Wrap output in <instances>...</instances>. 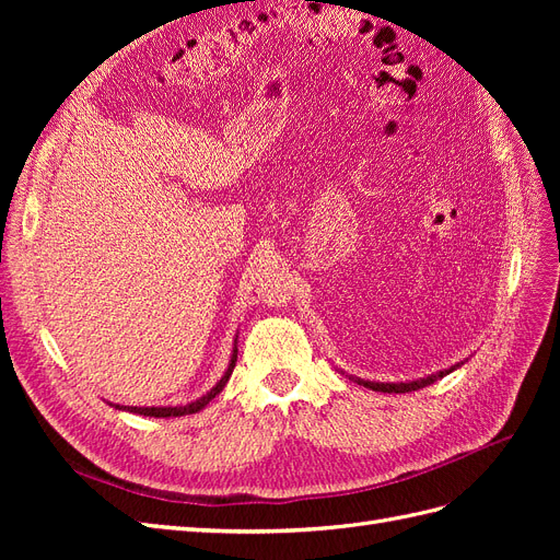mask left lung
Returning a JSON list of instances; mask_svg holds the SVG:
<instances>
[{"label":"left lung","instance_id":"left-lung-1","mask_svg":"<svg viewBox=\"0 0 560 560\" xmlns=\"http://www.w3.org/2000/svg\"><path fill=\"white\" fill-rule=\"evenodd\" d=\"M455 366H457V364H455ZM455 366H451V369H446V371H439V374H432V376H428V378L411 381V383H371V381H358V383L364 385V387H369V389H376V393H411V389H420V387H425V385H430V383H434V381H439V378H444L446 374H451V371H453Z\"/></svg>","mask_w":560,"mask_h":560}]
</instances>
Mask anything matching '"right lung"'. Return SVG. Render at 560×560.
Listing matches in <instances>:
<instances>
[{"label":"right lung","instance_id":"add662e5","mask_svg":"<svg viewBox=\"0 0 560 560\" xmlns=\"http://www.w3.org/2000/svg\"><path fill=\"white\" fill-rule=\"evenodd\" d=\"M235 360H238V348H233V358H231V364H229V369H226V374L222 376V381H219L206 397H200V399H196V401H191V404H186V406H116V409H126V411H130V413H140V416H149V418H171V416L175 418V416L196 413V411H200L202 406H206L210 399H214L219 393H222L226 381H229L231 374H233Z\"/></svg>","mask_w":560,"mask_h":560}]
</instances>
